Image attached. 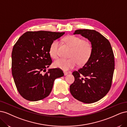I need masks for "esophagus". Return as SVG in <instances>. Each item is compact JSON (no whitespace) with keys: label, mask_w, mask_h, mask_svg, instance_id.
I'll use <instances>...</instances> for the list:
<instances>
[{"label":"esophagus","mask_w":127,"mask_h":127,"mask_svg":"<svg viewBox=\"0 0 127 127\" xmlns=\"http://www.w3.org/2000/svg\"><path fill=\"white\" fill-rule=\"evenodd\" d=\"M64 76H66V75H67L68 74V72H65V71H64Z\"/></svg>","instance_id":"1"}]
</instances>
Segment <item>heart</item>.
Listing matches in <instances>:
<instances>
[{
    "label": "heart",
    "instance_id": "1",
    "mask_svg": "<svg viewBox=\"0 0 127 127\" xmlns=\"http://www.w3.org/2000/svg\"><path fill=\"white\" fill-rule=\"evenodd\" d=\"M64 42L71 48L69 59L60 58L53 63V66L67 71L72 69L77 65H83L90 59L92 52V45L90 41L75 36L69 35L64 39ZM58 40L53 41L49 48V53L53 59L58 56Z\"/></svg>",
    "mask_w": 127,
    "mask_h": 127
}]
</instances>
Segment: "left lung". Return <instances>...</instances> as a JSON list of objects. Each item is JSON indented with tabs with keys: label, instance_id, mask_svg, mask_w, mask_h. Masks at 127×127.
<instances>
[{
	"label": "left lung",
	"instance_id": "8db88e82",
	"mask_svg": "<svg viewBox=\"0 0 127 127\" xmlns=\"http://www.w3.org/2000/svg\"><path fill=\"white\" fill-rule=\"evenodd\" d=\"M74 34L87 38L92 44V52L82 68L72 72L75 82L70 86V92L80 102L94 103L110 90L114 70L113 52L108 40L95 30H77Z\"/></svg>",
	"mask_w": 127,
	"mask_h": 127
}]
</instances>
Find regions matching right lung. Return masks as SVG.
Here are the masks:
<instances>
[{"instance_id":"obj_1","label":"right lung","mask_w":127,"mask_h":127,"mask_svg":"<svg viewBox=\"0 0 127 127\" xmlns=\"http://www.w3.org/2000/svg\"><path fill=\"white\" fill-rule=\"evenodd\" d=\"M64 32L29 31L19 38L11 53V71L18 92L24 98L37 101L47 97L55 80L63 77L59 68H46L52 64L49 48Z\"/></svg>"}]
</instances>
